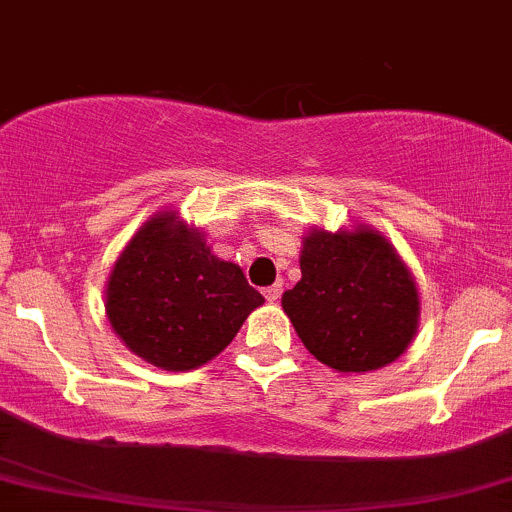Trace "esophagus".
Segmentation results:
<instances>
[{"label": "esophagus", "instance_id": "1", "mask_svg": "<svg viewBox=\"0 0 512 512\" xmlns=\"http://www.w3.org/2000/svg\"><path fill=\"white\" fill-rule=\"evenodd\" d=\"M279 297H282V284H272V287L265 289V299L270 301V304L279 301Z\"/></svg>", "mask_w": 512, "mask_h": 512}]
</instances>
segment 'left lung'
I'll use <instances>...</instances> for the list:
<instances>
[{"mask_svg":"<svg viewBox=\"0 0 512 512\" xmlns=\"http://www.w3.org/2000/svg\"><path fill=\"white\" fill-rule=\"evenodd\" d=\"M301 279L282 309L306 351L338 373L390 365L419 326V292L395 247L375 228H311L301 245Z\"/></svg>","mask_w":512,"mask_h":512,"instance_id":"left-lung-1","label":"left lung"}]
</instances>
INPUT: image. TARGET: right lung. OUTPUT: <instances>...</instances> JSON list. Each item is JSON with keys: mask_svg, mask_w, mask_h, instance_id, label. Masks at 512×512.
Returning a JSON list of instances; mask_svg holds the SVG:
<instances>
[{"mask_svg": "<svg viewBox=\"0 0 512 512\" xmlns=\"http://www.w3.org/2000/svg\"><path fill=\"white\" fill-rule=\"evenodd\" d=\"M265 304L233 262L176 211L157 213L117 257L105 289L112 331L157 368H201L225 351L242 321Z\"/></svg>", "mask_w": 512, "mask_h": 512, "instance_id": "add662e5", "label": "right lung"}]
</instances>
